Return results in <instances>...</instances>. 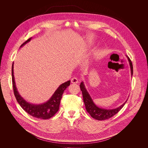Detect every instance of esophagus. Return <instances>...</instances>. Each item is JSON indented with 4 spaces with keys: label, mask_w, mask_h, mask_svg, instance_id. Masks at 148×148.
Instances as JSON below:
<instances>
[{
    "label": "esophagus",
    "mask_w": 148,
    "mask_h": 148,
    "mask_svg": "<svg viewBox=\"0 0 148 148\" xmlns=\"http://www.w3.org/2000/svg\"><path fill=\"white\" fill-rule=\"evenodd\" d=\"M71 82L73 84H77L78 82V80L77 77H73L71 79Z\"/></svg>",
    "instance_id": "34e87169"
}]
</instances>
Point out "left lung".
Wrapping results in <instances>:
<instances>
[{"mask_svg": "<svg viewBox=\"0 0 148 148\" xmlns=\"http://www.w3.org/2000/svg\"><path fill=\"white\" fill-rule=\"evenodd\" d=\"M127 57L129 62H130V65L131 67V75L132 76L133 75V66H132V63L130 58L126 56ZM80 89L81 91H82V97H83V100L84 104H85L86 108L87 111L90 114V115L91 116L92 118L97 119L98 121H103L109 119L116 114L124 106V105L126 102V101L122 105H121L120 107L112 109V110H107V109H103L99 107H98L97 105L94 103L92 98H91L90 94L87 92L85 86H84V82L82 81L80 84Z\"/></svg>", "mask_w": 148, "mask_h": 148, "instance_id": "left-lung-1", "label": "left lung"}]
</instances>
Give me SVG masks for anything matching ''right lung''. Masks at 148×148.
<instances>
[{"label": "right lung", "mask_w": 148, "mask_h": 148, "mask_svg": "<svg viewBox=\"0 0 148 148\" xmlns=\"http://www.w3.org/2000/svg\"><path fill=\"white\" fill-rule=\"evenodd\" d=\"M31 39L32 38H29L25 43L21 45L20 47H22L25 44L28 43ZM12 75L14 94L17 101L20 104L21 107L29 115L36 118H40L42 119H50L56 113H57L59 110L62 95L64 90L70 85V80L61 84L49 100L44 103L36 105L27 102L19 94L16 87V84L14 81V77L13 75V63L12 67Z\"/></svg>", "instance_id": "right-lung-1"}]
</instances>
